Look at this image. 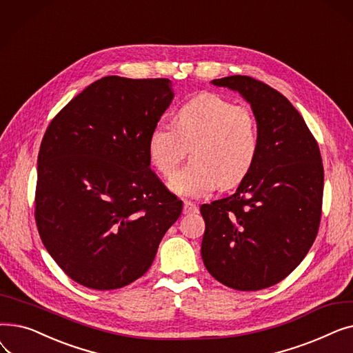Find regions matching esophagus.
I'll use <instances>...</instances> for the list:
<instances>
[{"label":"esophagus","mask_w":353,"mask_h":353,"mask_svg":"<svg viewBox=\"0 0 353 353\" xmlns=\"http://www.w3.org/2000/svg\"><path fill=\"white\" fill-rule=\"evenodd\" d=\"M199 209L197 206L194 205L193 201H189V200H184V208H183V213L184 214H190V213H196Z\"/></svg>","instance_id":"esophagus-1"}]
</instances>
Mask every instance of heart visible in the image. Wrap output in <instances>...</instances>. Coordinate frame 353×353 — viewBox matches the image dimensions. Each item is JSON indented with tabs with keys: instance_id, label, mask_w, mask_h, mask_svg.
I'll return each mask as SVG.
<instances>
[{
	"instance_id": "b5f03b06",
	"label": "heart",
	"mask_w": 353,
	"mask_h": 353,
	"mask_svg": "<svg viewBox=\"0 0 353 353\" xmlns=\"http://www.w3.org/2000/svg\"><path fill=\"white\" fill-rule=\"evenodd\" d=\"M193 144L186 167L179 170L170 189L201 197L217 186L229 189L242 181L261 150V128L253 111L217 94H201L184 103L174 125L157 123L147 139L152 165L169 179Z\"/></svg>"
}]
</instances>
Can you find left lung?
Returning <instances> with one entry per match:
<instances>
[{"label": "left lung", "mask_w": 353, "mask_h": 353, "mask_svg": "<svg viewBox=\"0 0 353 353\" xmlns=\"http://www.w3.org/2000/svg\"><path fill=\"white\" fill-rule=\"evenodd\" d=\"M236 90L252 105L261 150L234 194L201 205V257L209 273L236 290H261L283 281L316 239L323 164L316 139L290 101L249 76L212 81Z\"/></svg>", "instance_id": "1"}]
</instances>
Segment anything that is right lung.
Masks as SVG:
<instances>
[{
	"label": "right lung",
	"mask_w": 353,
	"mask_h": 353,
	"mask_svg": "<svg viewBox=\"0 0 353 353\" xmlns=\"http://www.w3.org/2000/svg\"><path fill=\"white\" fill-rule=\"evenodd\" d=\"M169 79L103 77L46 130L35 223L51 257L85 288L120 289L152 266L183 201L150 169L147 139L173 100Z\"/></svg>",
	"instance_id": "1"
}]
</instances>
